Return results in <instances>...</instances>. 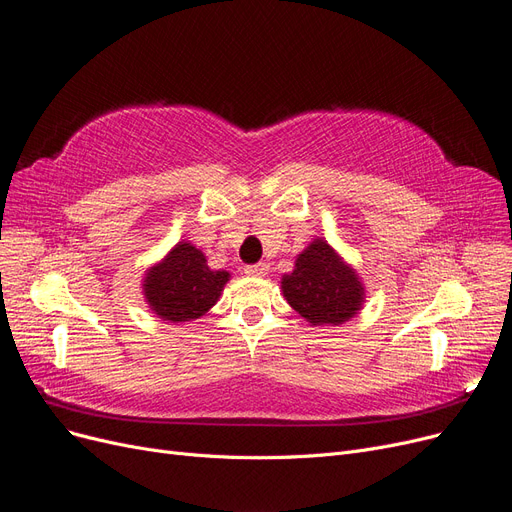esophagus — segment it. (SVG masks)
I'll use <instances>...</instances> for the list:
<instances>
[{
	"mask_svg": "<svg viewBox=\"0 0 512 512\" xmlns=\"http://www.w3.org/2000/svg\"><path fill=\"white\" fill-rule=\"evenodd\" d=\"M266 272H268L266 263H253V266H244L246 276H263Z\"/></svg>",
	"mask_w": 512,
	"mask_h": 512,
	"instance_id": "1",
	"label": "esophagus"
}]
</instances>
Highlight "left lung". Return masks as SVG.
Here are the masks:
<instances>
[{
  "instance_id": "obj_1",
  "label": "left lung",
  "mask_w": 512,
  "mask_h": 512,
  "mask_svg": "<svg viewBox=\"0 0 512 512\" xmlns=\"http://www.w3.org/2000/svg\"><path fill=\"white\" fill-rule=\"evenodd\" d=\"M282 293L312 325H342L365 299L356 272L320 238L297 257L295 270L282 276Z\"/></svg>"
}]
</instances>
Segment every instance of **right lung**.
<instances>
[{
	"instance_id": "obj_1",
	"label": "right lung",
	"mask_w": 512,
	"mask_h": 512,
	"mask_svg": "<svg viewBox=\"0 0 512 512\" xmlns=\"http://www.w3.org/2000/svg\"><path fill=\"white\" fill-rule=\"evenodd\" d=\"M230 274L211 270L200 249L179 242L162 263L145 276V299L162 320L185 323L215 306Z\"/></svg>"
}]
</instances>
